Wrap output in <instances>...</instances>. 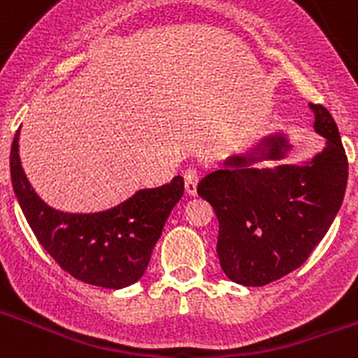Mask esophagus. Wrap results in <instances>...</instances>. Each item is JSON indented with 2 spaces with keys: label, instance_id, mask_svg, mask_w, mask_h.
<instances>
[{
  "label": "esophagus",
  "instance_id": "esophagus-1",
  "mask_svg": "<svg viewBox=\"0 0 358 358\" xmlns=\"http://www.w3.org/2000/svg\"><path fill=\"white\" fill-rule=\"evenodd\" d=\"M185 186H186V194L188 195H197V185L199 179H201V173L195 169L185 170Z\"/></svg>",
  "mask_w": 358,
  "mask_h": 358
}]
</instances>
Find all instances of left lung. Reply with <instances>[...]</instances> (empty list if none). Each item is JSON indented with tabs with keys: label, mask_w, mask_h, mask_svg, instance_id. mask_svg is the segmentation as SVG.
<instances>
[{
	"label": "left lung",
	"mask_w": 358,
	"mask_h": 358,
	"mask_svg": "<svg viewBox=\"0 0 358 358\" xmlns=\"http://www.w3.org/2000/svg\"><path fill=\"white\" fill-rule=\"evenodd\" d=\"M314 129L327 147L301 164L256 169L281 161L292 147L283 132L265 136L224 169L208 173L197 194L218 218L217 255L224 274L245 287H264L301 267L339 213L348 157L327 107L310 103Z\"/></svg>",
	"instance_id": "8db88e82"
}]
</instances>
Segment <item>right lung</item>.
<instances>
[{"label": "right lung", "mask_w": 358, "mask_h": 358, "mask_svg": "<svg viewBox=\"0 0 358 358\" xmlns=\"http://www.w3.org/2000/svg\"><path fill=\"white\" fill-rule=\"evenodd\" d=\"M14 194L39 243L73 278L123 289L140 280L164 222L185 194V179L138 189L118 206L96 213H68L48 206L31 188L19 157V131L10 150Z\"/></svg>", "instance_id": "obj_1"}]
</instances>
